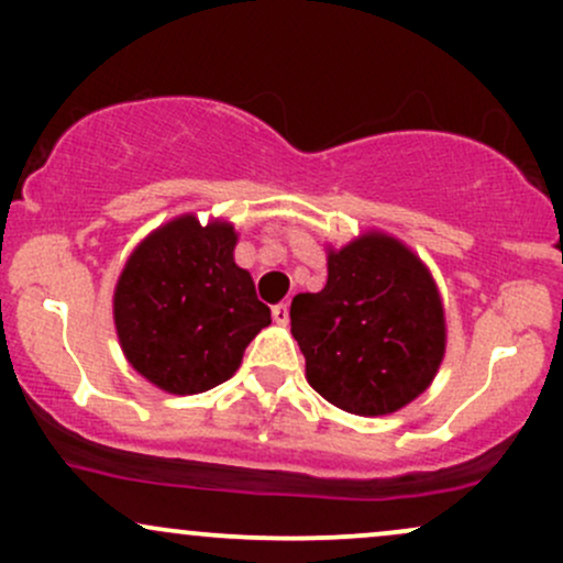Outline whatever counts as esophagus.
<instances>
[{
    "instance_id": "obj_1",
    "label": "esophagus",
    "mask_w": 563,
    "mask_h": 563,
    "mask_svg": "<svg viewBox=\"0 0 563 563\" xmlns=\"http://www.w3.org/2000/svg\"><path fill=\"white\" fill-rule=\"evenodd\" d=\"M288 318H290V309H288V303H286V301L275 303V307H273V320L277 322V325H286Z\"/></svg>"
}]
</instances>
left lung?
<instances>
[{
	"label": "left lung",
	"instance_id": "left-lung-1",
	"mask_svg": "<svg viewBox=\"0 0 563 563\" xmlns=\"http://www.w3.org/2000/svg\"><path fill=\"white\" fill-rule=\"evenodd\" d=\"M307 378L354 416H386L426 391L444 357V312L429 269L389 235L328 254L320 294L290 303Z\"/></svg>",
	"mask_w": 563,
	"mask_h": 563
}]
</instances>
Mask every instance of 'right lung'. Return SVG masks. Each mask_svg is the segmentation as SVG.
I'll list each match as a JSON object with an SVG mask.
<instances>
[{
	"label": "right lung",
	"instance_id": "obj_1",
	"mask_svg": "<svg viewBox=\"0 0 563 563\" xmlns=\"http://www.w3.org/2000/svg\"><path fill=\"white\" fill-rule=\"evenodd\" d=\"M230 224L174 219L129 256L113 299L121 349L137 373L172 394L209 391L241 365L269 307L232 260Z\"/></svg>",
	"mask_w": 563,
	"mask_h": 563
}]
</instances>
